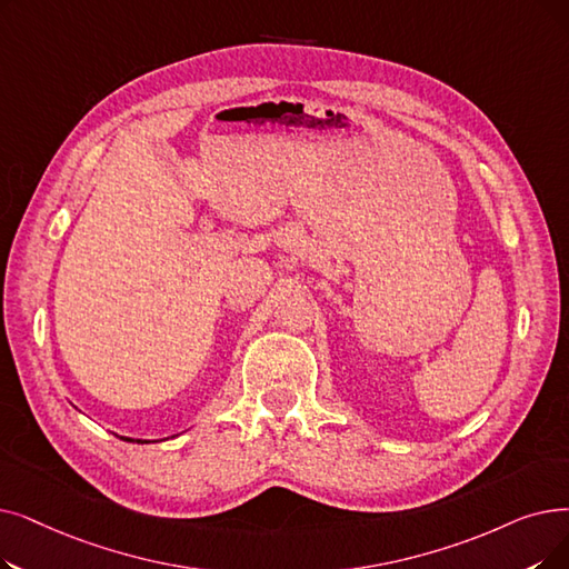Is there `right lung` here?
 I'll use <instances>...</instances> for the list:
<instances>
[{
	"label": "right lung",
	"mask_w": 569,
	"mask_h": 569,
	"mask_svg": "<svg viewBox=\"0 0 569 569\" xmlns=\"http://www.w3.org/2000/svg\"><path fill=\"white\" fill-rule=\"evenodd\" d=\"M126 441H132V439H126ZM137 441H141V439H137Z\"/></svg>",
	"instance_id": "add662e5"
}]
</instances>
